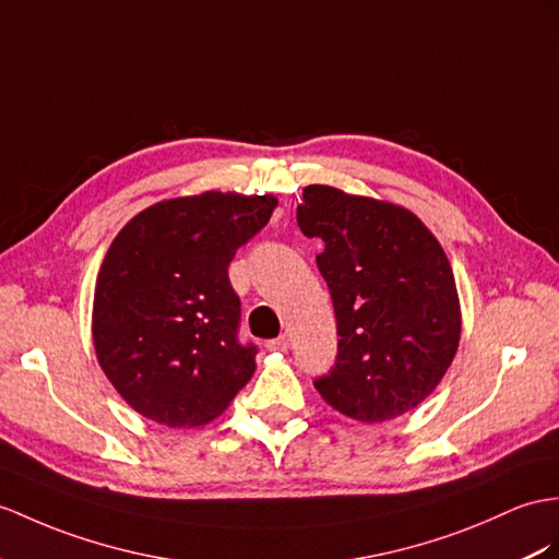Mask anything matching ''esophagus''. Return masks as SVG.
I'll return each instance as SVG.
<instances>
[{
	"label": "esophagus",
	"instance_id": "esophagus-1",
	"mask_svg": "<svg viewBox=\"0 0 559 559\" xmlns=\"http://www.w3.org/2000/svg\"><path fill=\"white\" fill-rule=\"evenodd\" d=\"M265 346H267V350L284 353V350L289 348V336H287V334H282V336H277V338H270V342H267Z\"/></svg>",
	"mask_w": 559,
	"mask_h": 559
}]
</instances>
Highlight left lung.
<instances>
[{
    "mask_svg": "<svg viewBox=\"0 0 559 559\" xmlns=\"http://www.w3.org/2000/svg\"><path fill=\"white\" fill-rule=\"evenodd\" d=\"M324 241L318 267L332 294L338 353L316 389L336 413L379 425L425 401L451 367L462 332L453 267L439 239L399 203L308 185L296 211Z\"/></svg>",
    "mask_w": 559,
    "mask_h": 559,
    "instance_id": "left-lung-1",
    "label": "left lung"
}]
</instances>
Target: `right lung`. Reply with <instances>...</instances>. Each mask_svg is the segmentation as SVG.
Segmentation results:
<instances>
[{
  "instance_id": "obj_1",
  "label": "right lung",
  "mask_w": 559,
  "mask_h": 559,
  "mask_svg": "<svg viewBox=\"0 0 559 559\" xmlns=\"http://www.w3.org/2000/svg\"><path fill=\"white\" fill-rule=\"evenodd\" d=\"M272 194L203 192L158 201L120 229L94 287L92 342L134 413L173 429L209 425L255 372L237 338L235 251L267 225Z\"/></svg>"
}]
</instances>
